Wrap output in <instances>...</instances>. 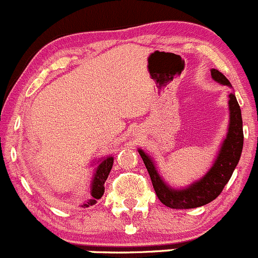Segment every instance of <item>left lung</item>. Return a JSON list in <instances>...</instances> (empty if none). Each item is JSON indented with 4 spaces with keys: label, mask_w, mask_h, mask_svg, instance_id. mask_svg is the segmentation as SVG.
<instances>
[{
    "label": "left lung",
    "mask_w": 258,
    "mask_h": 258,
    "mask_svg": "<svg viewBox=\"0 0 258 258\" xmlns=\"http://www.w3.org/2000/svg\"><path fill=\"white\" fill-rule=\"evenodd\" d=\"M211 76L219 83L231 87L228 79L221 72L211 70ZM228 97H230V100H228L230 125H228L226 139L222 143V147L220 149L214 166L209 170V172L203 179L199 180L198 182H194L191 186L182 188V190H174L168 186L159 176L151 159L139 149V154L147 166L149 175H150L156 196L168 208L180 210L200 208V206L206 205L222 192L225 185L232 176L233 170L237 166L241 153H242L243 129L242 116H241V109L237 99L233 93H231Z\"/></svg>",
    "instance_id": "left-lung-1"
}]
</instances>
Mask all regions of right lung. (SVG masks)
I'll return each mask as SVG.
<instances>
[{
    "label": "right lung",
    "instance_id": "right-lung-1",
    "mask_svg": "<svg viewBox=\"0 0 258 258\" xmlns=\"http://www.w3.org/2000/svg\"><path fill=\"white\" fill-rule=\"evenodd\" d=\"M114 159L111 156H108L105 158L102 163L99 164V166L97 168V171H95L94 177H93L92 182V190H90V194H92V198L90 200L87 201L86 204L82 205V208H89L90 205H94L97 203V200H99L100 198L104 194V182L105 180L108 179V175H109L111 166H113Z\"/></svg>",
    "mask_w": 258,
    "mask_h": 258
}]
</instances>
